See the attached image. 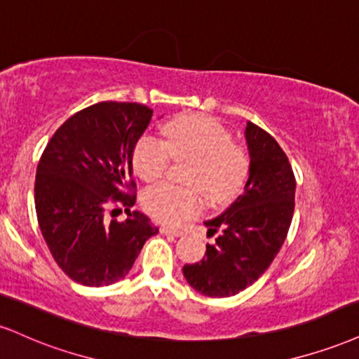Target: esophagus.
Instances as JSON below:
<instances>
[{"label":"esophagus","instance_id":"obj_1","mask_svg":"<svg viewBox=\"0 0 359 359\" xmlns=\"http://www.w3.org/2000/svg\"><path fill=\"white\" fill-rule=\"evenodd\" d=\"M161 232L162 234H165V236H175V237H180L184 234V231H180V229H172V227H161Z\"/></svg>","mask_w":359,"mask_h":359}]
</instances>
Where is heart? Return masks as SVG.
<instances>
[{
	"label": "heart",
	"mask_w": 359,
	"mask_h": 359,
	"mask_svg": "<svg viewBox=\"0 0 359 359\" xmlns=\"http://www.w3.org/2000/svg\"><path fill=\"white\" fill-rule=\"evenodd\" d=\"M163 138L150 133L138 138L132 154L135 174L145 182H158L172 158L191 161L185 182L192 187L162 184L149 189L142 205L155 221L179 226L202 210V192L214 204L239 196L250 172V154L232 140L231 132L204 115H182L162 128Z\"/></svg>",
	"instance_id": "heart-1"
}]
</instances>
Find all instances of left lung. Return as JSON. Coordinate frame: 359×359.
<instances>
[{
  "mask_svg": "<svg viewBox=\"0 0 359 359\" xmlns=\"http://www.w3.org/2000/svg\"><path fill=\"white\" fill-rule=\"evenodd\" d=\"M250 172L244 192L219 217L207 221L205 256L185 264L187 283L210 297H229L261 278L286 241L294 214L296 179L286 154L273 135L248 122Z\"/></svg>",
  "mask_w": 359,
  "mask_h": 359,
  "instance_id": "8db88e82",
  "label": "left lung"
}]
</instances>
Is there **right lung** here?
Instances as JSON below:
<instances>
[{"label": "right lung", "mask_w": 359, "mask_h": 359, "mask_svg": "<svg viewBox=\"0 0 359 359\" xmlns=\"http://www.w3.org/2000/svg\"><path fill=\"white\" fill-rule=\"evenodd\" d=\"M140 103L100 102L76 111L50 138L34 180V207L56 264L83 286L125 278L158 229L133 210L132 154L152 120ZM125 206L128 219L109 221Z\"/></svg>", "instance_id": "add662e5"}]
</instances>
